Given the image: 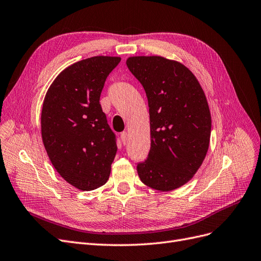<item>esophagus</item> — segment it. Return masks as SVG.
Listing matches in <instances>:
<instances>
[{"label":"esophagus","mask_w":261,"mask_h":261,"mask_svg":"<svg viewBox=\"0 0 261 261\" xmlns=\"http://www.w3.org/2000/svg\"><path fill=\"white\" fill-rule=\"evenodd\" d=\"M120 139H121L122 143H123V144H125V142H127V140H128V133H127V132H121V134H120Z\"/></svg>","instance_id":"esophagus-1"}]
</instances>
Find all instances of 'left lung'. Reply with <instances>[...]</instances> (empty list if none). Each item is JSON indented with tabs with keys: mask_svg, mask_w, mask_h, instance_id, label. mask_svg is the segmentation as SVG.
Instances as JSON below:
<instances>
[{
	"mask_svg": "<svg viewBox=\"0 0 261 261\" xmlns=\"http://www.w3.org/2000/svg\"><path fill=\"white\" fill-rule=\"evenodd\" d=\"M127 66L146 92L150 150L138 165L146 186L171 191L194 176L210 145L212 119L205 93L188 67L160 56H138Z\"/></svg>",
	"mask_w": 261,
	"mask_h": 261,
	"instance_id": "obj_1",
	"label": "left lung"
}]
</instances>
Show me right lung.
Wrapping results in <instances>:
<instances>
[{"label":"right lung","instance_id":"1","mask_svg":"<svg viewBox=\"0 0 261 261\" xmlns=\"http://www.w3.org/2000/svg\"><path fill=\"white\" fill-rule=\"evenodd\" d=\"M120 60L96 56L73 63L56 77L43 102L41 131L47 155L60 176L83 191L108 181L117 151L100 95Z\"/></svg>","mask_w":261,"mask_h":261}]
</instances>
